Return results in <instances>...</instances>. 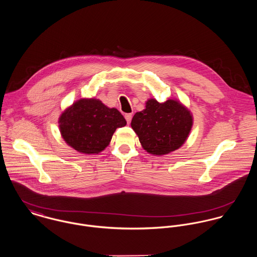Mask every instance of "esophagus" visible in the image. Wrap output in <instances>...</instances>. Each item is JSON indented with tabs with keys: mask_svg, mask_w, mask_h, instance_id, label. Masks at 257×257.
<instances>
[{
	"mask_svg": "<svg viewBox=\"0 0 257 257\" xmlns=\"http://www.w3.org/2000/svg\"><path fill=\"white\" fill-rule=\"evenodd\" d=\"M125 119H126L127 123L129 124V123L131 122V120H132V113H127V114H125Z\"/></svg>",
	"mask_w": 257,
	"mask_h": 257,
	"instance_id": "1",
	"label": "esophagus"
}]
</instances>
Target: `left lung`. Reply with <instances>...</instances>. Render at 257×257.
I'll return each instance as SVG.
<instances>
[{
    "label": "left lung",
    "instance_id": "1",
    "mask_svg": "<svg viewBox=\"0 0 257 257\" xmlns=\"http://www.w3.org/2000/svg\"><path fill=\"white\" fill-rule=\"evenodd\" d=\"M192 124L190 111L174 99L160 103L150 98L146 108L135 113L131 121L144 150L155 156L179 149L186 141Z\"/></svg>",
    "mask_w": 257,
    "mask_h": 257
}]
</instances>
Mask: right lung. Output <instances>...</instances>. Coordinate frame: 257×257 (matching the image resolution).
Listing matches in <instances>:
<instances>
[{
  "label": "right lung",
  "mask_w": 257,
  "mask_h": 257,
  "mask_svg": "<svg viewBox=\"0 0 257 257\" xmlns=\"http://www.w3.org/2000/svg\"><path fill=\"white\" fill-rule=\"evenodd\" d=\"M126 124L125 118L116 108H109L95 98L76 101L59 118V128L65 142L87 155L103 151L115 130Z\"/></svg>",
  "instance_id": "obj_1"
}]
</instances>
